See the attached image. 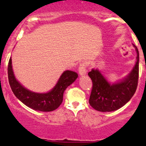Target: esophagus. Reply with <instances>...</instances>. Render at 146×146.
<instances>
[{
    "label": "esophagus",
    "mask_w": 146,
    "mask_h": 146,
    "mask_svg": "<svg viewBox=\"0 0 146 146\" xmlns=\"http://www.w3.org/2000/svg\"><path fill=\"white\" fill-rule=\"evenodd\" d=\"M78 71H79V73H80V75H86L87 70H86V66L84 63H82L80 64V66H79L78 68Z\"/></svg>",
    "instance_id": "1"
}]
</instances>
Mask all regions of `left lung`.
Segmentation results:
<instances>
[{
  "instance_id": "left-lung-1",
  "label": "left lung",
  "mask_w": 146,
  "mask_h": 146,
  "mask_svg": "<svg viewBox=\"0 0 146 146\" xmlns=\"http://www.w3.org/2000/svg\"><path fill=\"white\" fill-rule=\"evenodd\" d=\"M137 52V61L128 75L115 83H110L98 69L88 73L93 82L89 104L94 109L100 112H111L123 106L136 91L139 79L138 48L133 44Z\"/></svg>"
}]
</instances>
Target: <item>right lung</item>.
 <instances>
[{
    "instance_id": "add662e5",
    "label": "right lung",
    "mask_w": 146,
    "mask_h": 146,
    "mask_svg": "<svg viewBox=\"0 0 146 146\" xmlns=\"http://www.w3.org/2000/svg\"><path fill=\"white\" fill-rule=\"evenodd\" d=\"M11 58L8 64V79L11 90L20 101L35 110L50 112L57 109L63 101L64 90L78 78V73L72 71H65L58 82L50 91L44 93H35L26 88L15 78L11 64Z\"/></svg>"
}]
</instances>
